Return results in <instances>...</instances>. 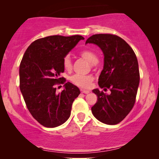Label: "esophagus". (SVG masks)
Returning a JSON list of instances; mask_svg holds the SVG:
<instances>
[{
    "label": "esophagus",
    "mask_w": 159,
    "mask_h": 159,
    "mask_svg": "<svg viewBox=\"0 0 159 159\" xmlns=\"http://www.w3.org/2000/svg\"><path fill=\"white\" fill-rule=\"evenodd\" d=\"M80 91H81L82 93H84V94H88V93H90V91L89 90H83V89H81Z\"/></svg>",
    "instance_id": "1"
}]
</instances>
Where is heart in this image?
I'll use <instances>...</instances> for the list:
<instances>
[{
  "label": "heart",
  "instance_id": "1",
  "mask_svg": "<svg viewBox=\"0 0 159 159\" xmlns=\"http://www.w3.org/2000/svg\"><path fill=\"white\" fill-rule=\"evenodd\" d=\"M80 56L84 59H85L91 64H95L98 61V58L95 54L89 50H84L80 52ZM63 67L67 71H71L72 70V62L71 58L69 55L64 56L62 61ZM93 76L92 75H80V74H75L70 77V81L74 84L80 88L87 89L89 88L91 85V83L93 81Z\"/></svg>",
  "mask_w": 159,
  "mask_h": 159
}]
</instances>
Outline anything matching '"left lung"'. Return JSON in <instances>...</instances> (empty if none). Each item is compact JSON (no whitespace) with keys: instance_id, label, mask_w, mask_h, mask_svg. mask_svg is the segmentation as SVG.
<instances>
[{"instance_id":"8db88e82","label":"left lung","mask_w":159,"mask_h":159,"mask_svg":"<svg viewBox=\"0 0 159 159\" xmlns=\"http://www.w3.org/2000/svg\"><path fill=\"white\" fill-rule=\"evenodd\" d=\"M85 43L98 45L104 54V66L98 84L110 94L98 89L97 102L91 108L95 118L106 125L121 122L131 111L135 103L140 82L138 62L134 52L120 37L113 34H93Z\"/></svg>"}]
</instances>
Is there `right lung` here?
I'll list each match as a JSON object with an SVG mask.
<instances>
[{
    "mask_svg": "<svg viewBox=\"0 0 159 159\" xmlns=\"http://www.w3.org/2000/svg\"><path fill=\"white\" fill-rule=\"evenodd\" d=\"M81 35H51L32 43L24 54L19 66V87L26 106L41 125L53 128L69 118L74 101L80 94L77 86L66 82L63 58L84 40ZM65 88L56 93L55 85Z\"/></svg>",
    "mask_w": 159,
    "mask_h": 159,
    "instance_id": "add662e5",
    "label": "right lung"
}]
</instances>
